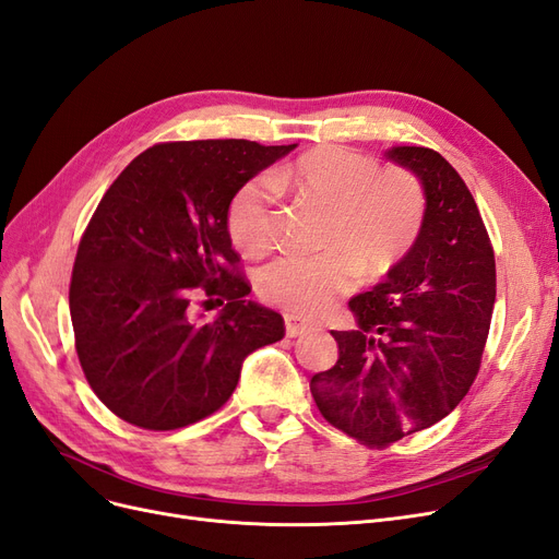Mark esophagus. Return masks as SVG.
I'll list each match as a JSON object with an SVG mask.
<instances>
[{
  "mask_svg": "<svg viewBox=\"0 0 559 559\" xmlns=\"http://www.w3.org/2000/svg\"><path fill=\"white\" fill-rule=\"evenodd\" d=\"M284 325H286V334L288 337H300V334L314 330L317 328V321L311 319H302V317H296V314H286L284 317Z\"/></svg>",
  "mask_w": 559,
  "mask_h": 559,
  "instance_id": "obj_1",
  "label": "esophagus"
}]
</instances>
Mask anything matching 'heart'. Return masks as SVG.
I'll use <instances>...</instances> for the list:
<instances>
[{"mask_svg": "<svg viewBox=\"0 0 559 559\" xmlns=\"http://www.w3.org/2000/svg\"><path fill=\"white\" fill-rule=\"evenodd\" d=\"M275 186L311 197L330 209L321 254H282L259 275V292L296 314H317L348 292L353 275H388L415 245L424 222V192L413 176L381 171L371 155L319 146L267 178L245 183L229 206V234L250 257L277 240Z\"/></svg>", "mask_w": 559, "mask_h": 559, "instance_id": "b5f03b06", "label": "heart"}]
</instances>
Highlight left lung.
<instances>
[{
	"label": "left lung",
	"instance_id": "8db88e82",
	"mask_svg": "<svg viewBox=\"0 0 559 559\" xmlns=\"http://www.w3.org/2000/svg\"><path fill=\"white\" fill-rule=\"evenodd\" d=\"M385 158L417 176L421 231L383 282L348 300L355 330H330L340 357L309 381L321 415L369 448L448 417L479 371L496 305V257L459 171L424 146Z\"/></svg>",
	"mask_w": 559,
	"mask_h": 559
}]
</instances>
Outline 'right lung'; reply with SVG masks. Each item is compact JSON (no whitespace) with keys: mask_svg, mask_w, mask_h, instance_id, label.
I'll list each match as a JSON object with an SVG mask.
<instances>
[{"mask_svg":"<svg viewBox=\"0 0 559 559\" xmlns=\"http://www.w3.org/2000/svg\"><path fill=\"white\" fill-rule=\"evenodd\" d=\"M248 140L155 144L109 186L80 240L71 280L75 348L88 385L117 417L151 431L209 417L234 394L245 357L284 337L254 300L229 236L236 192L292 153ZM228 298L194 320L198 286Z\"/></svg>","mask_w":559,"mask_h":559,"instance_id":"add662e5","label":"right lung"}]
</instances>
